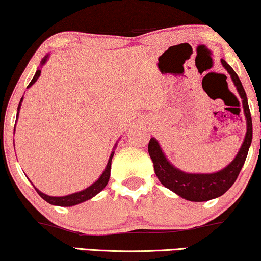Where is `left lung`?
Here are the masks:
<instances>
[{"instance_id": "left-lung-1", "label": "left lung", "mask_w": 261, "mask_h": 261, "mask_svg": "<svg viewBox=\"0 0 261 261\" xmlns=\"http://www.w3.org/2000/svg\"><path fill=\"white\" fill-rule=\"evenodd\" d=\"M221 63H222L224 69L228 71V73L230 74L231 80H233L235 87L238 89L239 95L242 98V106H244L246 120H247V133H246L245 141L233 162L216 173H185L167 162L154 138H152L148 142L149 156H151L153 165H154V172L160 183L165 188L170 189L171 191L176 192L180 197L188 199V201H209V199L220 197L227 190H229V188L237 180L242 166H244L245 160L248 154L249 146H251L252 142V117L245 89L242 87L241 81L239 80L237 72L228 65L226 60L221 59Z\"/></svg>"}]
</instances>
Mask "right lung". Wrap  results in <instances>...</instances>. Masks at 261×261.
<instances>
[{
  "mask_svg": "<svg viewBox=\"0 0 261 261\" xmlns=\"http://www.w3.org/2000/svg\"><path fill=\"white\" fill-rule=\"evenodd\" d=\"M46 58L47 57H45L44 59L41 60V65H44L46 63ZM41 71L40 70H37V72H35L33 80L31 81V83L28 84V88L31 87L32 84L35 83V81L38 80L39 76H40ZM23 97V96H22ZM21 102H22V98H21V101L19 103V107H17V115H19V109H20V106H21ZM113 155H114V152H112V154H110V158L108 160V164H107V167L106 170L103 171L102 176L98 178V180H96L94 184L90 185V187L85 189V190H82L80 192H76V194H71V195H67V196H63V197H52V196H47L45 194H42L41 191H39L37 188H35V190L40 196L41 198H44L46 202L49 203V204H53V205H59V206H71V205H76L78 203H82L84 201H88V199H90L94 197L95 195H97L99 191H102L103 189L107 184H108V180H109V177H110V166H112V159H113Z\"/></svg>",
  "mask_w": 261,
  "mask_h": 261,
  "instance_id": "obj_1",
  "label": "right lung"
}]
</instances>
